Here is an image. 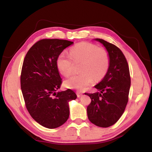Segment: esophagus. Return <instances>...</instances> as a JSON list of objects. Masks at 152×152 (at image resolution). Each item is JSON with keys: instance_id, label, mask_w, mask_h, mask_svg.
Returning <instances> with one entry per match:
<instances>
[{"instance_id": "obj_1", "label": "esophagus", "mask_w": 152, "mask_h": 152, "mask_svg": "<svg viewBox=\"0 0 152 152\" xmlns=\"http://www.w3.org/2000/svg\"><path fill=\"white\" fill-rule=\"evenodd\" d=\"M76 94H77V98H80V97H81L82 96V93H80V92H77L76 93Z\"/></svg>"}]
</instances>
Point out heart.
I'll list each match as a JSON object with an SVG mask.
<instances>
[{
  "label": "heart",
  "instance_id": "heart-1",
  "mask_svg": "<svg viewBox=\"0 0 152 152\" xmlns=\"http://www.w3.org/2000/svg\"><path fill=\"white\" fill-rule=\"evenodd\" d=\"M69 55L61 53L56 59L60 74L69 77L73 72V62L81 63L82 74L66 80L65 86L79 91L85 90L95 82H100L107 75L110 65V56L105 48L98 47L89 42H80L70 49Z\"/></svg>",
  "mask_w": 152,
  "mask_h": 152
}]
</instances>
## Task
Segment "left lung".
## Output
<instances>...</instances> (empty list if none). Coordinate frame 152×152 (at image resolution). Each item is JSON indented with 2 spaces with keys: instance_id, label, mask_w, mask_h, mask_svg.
Segmentation results:
<instances>
[{
  "instance_id": "8db88e82",
  "label": "left lung",
  "mask_w": 152,
  "mask_h": 152,
  "mask_svg": "<svg viewBox=\"0 0 152 152\" xmlns=\"http://www.w3.org/2000/svg\"><path fill=\"white\" fill-rule=\"evenodd\" d=\"M104 45L110 56L107 75L94 87L100 92L85 93L91 102L87 108L89 121L97 126L107 128L117 122L125 111L131 85L128 61L121 49L102 39H96Z\"/></svg>"
}]
</instances>
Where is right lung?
Returning <instances> with one entry per match:
<instances>
[{"instance_id":"obj_1","label":"right lung","mask_w":152,"mask_h":152,"mask_svg":"<svg viewBox=\"0 0 152 152\" xmlns=\"http://www.w3.org/2000/svg\"><path fill=\"white\" fill-rule=\"evenodd\" d=\"M73 43L58 39H43L29 49L24 59L20 87L26 107L35 121L49 129L58 128L67 121L69 102L77 97L70 89L56 93L62 83L56 59Z\"/></svg>"}]
</instances>
